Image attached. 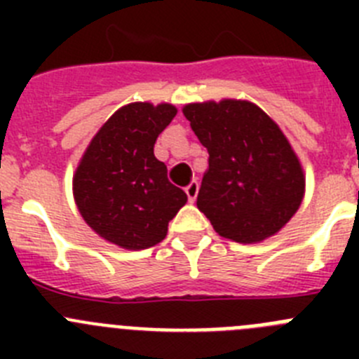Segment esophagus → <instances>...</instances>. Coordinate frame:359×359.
<instances>
[{"label":"esophagus","instance_id":"obj_1","mask_svg":"<svg viewBox=\"0 0 359 359\" xmlns=\"http://www.w3.org/2000/svg\"><path fill=\"white\" fill-rule=\"evenodd\" d=\"M198 190H199V183L196 182H190L189 185L185 187V192H187V198H189L190 203H194L196 198H198Z\"/></svg>","mask_w":359,"mask_h":359}]
</instances>
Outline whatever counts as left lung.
Instances as JSON below:
<instances>
[{"label":"left lung","mask_w":359,"mask_h":359,"mask_svg":"<svg viewBox=\"0 0 359 359\" xmlns=\"http://www.w3.org/2000/svg\"><path fill=\"white\" fill-rule=\"evenodd\" d=\"M183 115L208 151L198 208L219 236L261 243L298 210L306 177L284 133L248 100L187 104Z\"/></svg>","instance_id":"1"}]
</instances>
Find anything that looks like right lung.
I'll return each mask as SVG.
<instances>
[{"mask_svg":"<svg viewBox=\"0 0 359 359\" xmlns=\"http://www.w3.org/2000/svg\"><path fill=\"white\" fill-rule=\"evenodd\" d=\"M170 104L120 107L93 136L73 176L84 221L102 239L126 250L161 243L187 194L167 177L154 144L176 116Z\"/></svg>","mask_w":359,"mask_h":359,"instance_id":"right-lung-1","label":"right lung"}]
</instances>
